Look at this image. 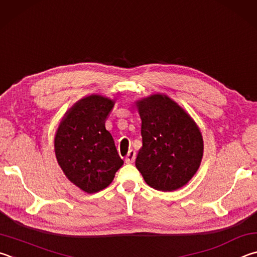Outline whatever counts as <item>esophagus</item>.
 <instances>
[{
  "label": "esophagus",
  "instance_id": "obj_1",
  "mask_svg": "<svg viewBox=\"0 0 257 257\" xmlns=\"http://www.w3.org/2000/svg\"><path fill=\"white\" fill-rule=\"evenodd\" d=\"M134 160H136V151L130 150L127 156L125 157V163L126 164H133Z\"/></svg>",
  "mask_w": 257,
  "mask_h": 257
}]
</instances>
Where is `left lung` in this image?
I'll return each mask as SVG.
<instances>
[{
    "mask_svg": "<svg viewBox=\"0 0 257 257\" xmlns=\"http://www.w3.org/2000/svg\"><path fill=\"white\" fill-rule=\"evenodd\" d=\"M142 119V148L136 166L146 183L172 192L185 185L200 167L203 139L183 108L165 94L137 102Z\"/></svg>",
    "mask_w": 257,
    "mask_h": 257,
    "instance_id": "obj_1",
    "label": "left lung"
}]
</instances>
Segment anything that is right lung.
I'll return each mask as SVG.
<instances>
[{
    "mask_svg": "<svg viewBox=\"0 0 257 257\" xmlns=\"http://www.w3.org/2000/svg\"><path fill=\"white\" fill-rule=\"evenodd\" d=\"M112 107L114 101L108 98L85 97L66 112L57 128V163L65 176L87 193L106 188L124 164L105 127Z\"/></svg>",
    "mask_w": 257,
    "mask_h": 257,
    "instance_id": "add662e5",
    "label": "right lung"
}]
</instances>
